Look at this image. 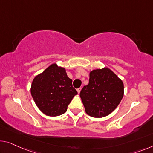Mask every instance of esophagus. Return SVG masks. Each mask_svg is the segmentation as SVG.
Instances as JSON below:
<instances>
[{
    "mask_svg": "<svg viewBox=\"0 0 153 153\" xmlns=\"http://www.w3.org/2000/svg\"><path fill=\"white\" fill-rule=\"evenodd\" d=\"M81 89H82V88H81V87H79V88H77V93H80V91H81Z\"/></svg>",
    "mask_w": 153,
    "mask_h": 153,
    "instance_id": "obj_1",
    "label": "esophagus"
}]
</instances>
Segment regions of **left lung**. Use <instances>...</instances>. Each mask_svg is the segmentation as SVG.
I'll return each mask as SVG.
<instances>
[{
    "instance_id": "1",
    "label": "left lung",
    "mask_w": 153,
    "mask_h": 153,
    "mask_svg": "<svg viewBox=\"0 0 153 153\" xmlns=\"http://www.w3.org/2000/svg\"><path fill=\"white\" fill-rule=\"evenodd\" d=\"M123 95L122 81L108 68L91 71L89 83L79 93L86 113L93 117H103L112 113Z\"/></svg>"
}]
</instances>
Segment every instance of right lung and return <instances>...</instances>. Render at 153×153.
Returning <instances> with one entry per match:
<instances>
[{
	"label": "right lung",
	"instance_id": "add662e5",
	"mask_svg": "<svg viewBox=\"0 0 153 153\" xmlns=\"http://www.w3.org/2000/svg\"><path fill=\"white\" fill-rule=\"evenodd\" d=\"M31 93L38 108L45 115L58 116L65 113L77 91L65 69L53 64L35 77Z\"/></svg>",
	"mask_w": 153,
	"mask_h": 153
}]
</instances>
